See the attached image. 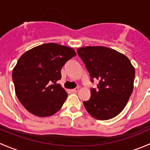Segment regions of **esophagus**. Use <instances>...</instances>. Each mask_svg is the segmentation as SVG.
I'll list each match as a JSON object with an SVG mask.
<instances>
[{"instance_id":"obj_1","label":"esophagus","mask_w":150,"mask_h":150,"mask_svg":"<svg viewBox=\"0 0 150 150\" xmlns=\"http://www.w3.org/2000/svg\"><path fill=\"white\" fill-rule=\"evenodd\" d=\"M78 90H79V88H75L72 89L71 91H72V93H76V92L78 91Z\"/></svg>"}]
</instances>
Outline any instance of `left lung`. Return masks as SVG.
Returning <instances> with one entry per match:
<instances>
[{
  "instance_id": "1",
  "label": "left lung",
  "mask_w": 150,
  "mask_h": 150,
  "mask_svg": "<svg viewBox=\"0 0 150 150\" xmlns=\"http://www.w3.org/2000/svg\"><path fill=\"white\" fill-rule=\"evenodd\" d=\"M77 52L91 83L99 81L96 88H91L90 99L83 102L85 108L98 120L113 118L121 112L132 93L135 69L125 55L107 47H83Z\"/></svg>"
}]
</instances>
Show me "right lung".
<instances>
[{"label":"right lung","instance_id":"obj_1","mask_svg":"<svg viewBox=\"0 0 150 150\" xmlns=\"http://www.w3.org/2000/svg\"><path fill=\"white\" fill-rule=\"evenodd\" d=\"M75 55L72 48L51 43L35 47L19 59L12 79L16 96L28 111L48 117L61 109L67 93L57 82L62 67Z\"/></svg>","mask_w":150,"mask_h":150}]
</instances>
